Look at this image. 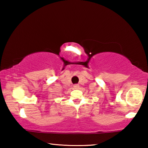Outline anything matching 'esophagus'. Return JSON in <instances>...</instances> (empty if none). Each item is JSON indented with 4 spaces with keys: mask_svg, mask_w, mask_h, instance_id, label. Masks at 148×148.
I'll return each mask as SVG.
<instances>
[{
    "mask_svg": "<svg viewBox=\"0 0 148 148\" xmlns=\"http://www.w3.org/2000/svg\"><path fill=\"white\" fill-rule=\"evenodd\" d=\"M74 87L75 89H79V85L78 84H75V85H74Z\"/></svg>",
    "mask_w": 148,
    "mask_h": 148,
    "instance_id": "obj_1",
    "label": "esophagus"
}]
</instances>
